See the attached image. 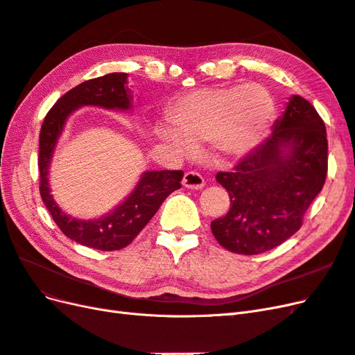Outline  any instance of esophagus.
<instances>
[{
    "mask_svg": "<svg viewBox=\"0 0 355 355\" xmlns=\"http://www.w3.org/2000/svg\"><path fill=\"white\" fill-rule=\"evenodd\" d=\"M182 185L188 189H194L198 191L204 187V179L197 171H187L184 175V179H182Z\"/></svg>",
    "mask_w": 355,
    "mask_h": 355,
    "instance_id": "1",
    "label": "esophagus"
}]
</instances>
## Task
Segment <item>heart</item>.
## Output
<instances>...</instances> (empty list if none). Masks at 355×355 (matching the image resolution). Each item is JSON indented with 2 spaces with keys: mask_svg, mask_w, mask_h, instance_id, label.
Segmentation results:
<instances>
[{
  "mask_svg": "<svg viewBox=\"0 0 355 355\" xmlns=\"http://www.w3.org/2000/svg\"><path fill=\"white\" fill-rule=\"evenodd\" d=\"M168 120L154 125L158 141L178 155H192L202 144H211L223 159L249 155L270 127L275 102L261 84L197 89L168 106Z\"/></svg>",
  "mask_w": 355,
  "mask_h": 355,
  "instance_id": "obj_1",
  "label": "heart"
}]
</instances>
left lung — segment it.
I'll use <instances>...</instances> for the list:
<instances>
[{
    "label": "left lung",
    "instance_id": "1",
    "mask_svg": "<svg viewBox=\"0 0 355 355\" xmlns=\"http://www.w3.org/2000/svg\"><path fill=\"white\" fill-rule=\"evenodd\" d=\"M327 175L326 125L315 108L293 94L270 137L234 171H220L231 207L210 223L218 243L239 254H259L300 228Z\"/></svg>",
    "mask_w": 355,
    "mask_h": 355
}]
</instances>
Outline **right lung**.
I'll return each instance as SVG.
<instances>
[{"instance_id": "right-lung-1", "label": "right lung", "mask_w": 355, "mask_h": 355, "mask_svg": "<svg viewBox=\"0 0 355 355\" xmlns=\"http://www.w3.org/2000/svg\"><path fill=\"white\" fill-rule=\"evenodd\" d=\"M128 75L114 72L84 81L73 87L49 111L40 132V194L60 231L72 241L96 250L111 252L128 245L151 220L163 201L180 188L184 171L146 170L120 204L101 218L78 219L63 211L51 196L50 166L59 137L69 115L83 106H98L110 111H132L133 94L127 85Z\"/></svg>"}]
</instances>
